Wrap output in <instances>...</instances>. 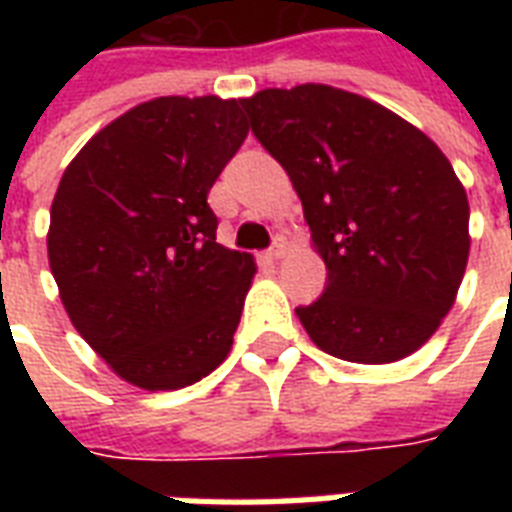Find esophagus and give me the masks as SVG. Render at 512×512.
<instances>
[{
	"mask_svg": "<svg viewBox=\"0 0 512 512\" xmlns=\"http://www.w3.org/2000/svg\"><path fill=\"white\" fill-rule=\"evenodd\" d=\"M284 252H287V241L281 239V236H276V239H273V247L265 252V257H268V260H281Z\"/></svg>",
	"mask_w": 512,
	"mask_h": 512,
	"instance_id": "34e87169",
	"label": "esophagus"
}]
</instances>
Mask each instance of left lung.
Segmentation results:
<instances>
[{
	"label": "left lung",
	"mask_w": 512,
	"mask_h": 512,
	"mask_svg": "<svg viewBox=\"0 0 512 512\" xmlns=\"http://www.w3.org/2000/svg\"><path fill=\"white\" fill-rule=\"evenodd\" d=\"M249 127L287 170L324 295L297 319L324 353L390 364L422 348L454 305L468 265L470 207L433 140L380 103L327 87L260 90Z\"/></svg>",
	"instance_id": "1"
}]
</instances>
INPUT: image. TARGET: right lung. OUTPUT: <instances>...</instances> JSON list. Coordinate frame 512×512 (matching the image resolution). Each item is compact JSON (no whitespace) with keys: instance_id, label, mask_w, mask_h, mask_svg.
I'll use <instances>...</instances> for the list:
<instances>
[{"instance_id":"obj_1","label":"right lung","mask_w":512,"mask_h":512,"mask_svg":"<svg viewBox=\"0 0 512 512\" xmlns=\"http://www.w3.org/2000/svg\"><path fill=\"white\" fill-rule=\"evenodd\" d=\"M241 100L156 98L74 156L47 255L76 332L122 380L177 390L223 364L255 276L207 193L247 138Z\"/></svg>"}]
</instances>
